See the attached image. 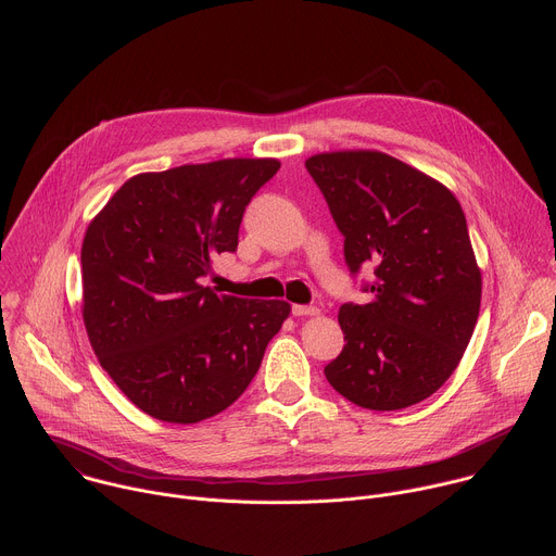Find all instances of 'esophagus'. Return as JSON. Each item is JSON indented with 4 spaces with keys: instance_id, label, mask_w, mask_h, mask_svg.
Listing matches in <instances>:
<instances>
[{
    "instance_id": "obj_1",
    "label": "esophagus",
    "mask_w": 556,
    "mask_h": 556,
    "mask_svg": "<svg viewBox=\"0 0 556 556\" xmlns=\"http://www.w3.org/2000/svg\"><path fill=\"white\" fill-rule=\"evenodd\" d=\"M318 307H312V305H293L291 307V314L293 316H318Z\"/></svg>"
}]
</instances>
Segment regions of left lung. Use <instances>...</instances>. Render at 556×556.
I'll return each instance as SVG.
<instances>
[{
	"mask_svg": "<svg viewBox=\"0 0 556 556\" xmlns=\"http://www.w3.org/2000/svg\"><path fill=\"white\" fill-rule=\"evenodd\" d=\"M345 238L369 303L338 312L345 348L325 367L358 407L392 412L432 396L452 376L481 307V271L454 193L380 151L318 153L305 162Z\"/></svg>",
	"mask_w": 556,
	"mask_h": 556,
	"instance_id": "8db88e82",
	"label": "left lung"
}]
</instances>
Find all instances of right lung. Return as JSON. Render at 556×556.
Wrapping results in <instances>:
<instances>
[{"label":"right lung","instance_id":"1","mask_svg":"<svg viewBox=\"0 0 556 556\" xmlns=\"http://www.w3.org/2000/svg\"><path fill=\"white\" fill-rule=\"evenodd\" d=\"M280 168L271 157L185 164L126 180L81 242V316L100 365L157 420L227 409L291 307L204 287L238 249L242 213Z\"/></svg>","mask_w":556,"mask_h":556}]
</instances>
